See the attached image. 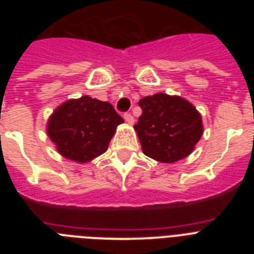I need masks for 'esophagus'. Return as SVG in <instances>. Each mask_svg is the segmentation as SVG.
<instances>
[{"instance_id":"34e87169","label":"esophagus","mask_w":254,"mask_h":254,"mask_svg":"<svg viewBox=\"0 0 254 254\" xmlns=\"http://www.w3.org/2000/svg\"><path fill=\"white\" fill-rule=\"evenodd\" d=\"M123 118H125V121L128 123V125H133L134 123V118L131 113H126L125 116H123Z\"/></svg>"}]
</instances>
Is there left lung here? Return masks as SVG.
<instances>
[{
    "instance_id": "1",
    "label": "left lung",
    "mask_w": 254,
    "mask_h": 254,
    "mask_svg": "<svg viewBox=\"0 0 254 254\" xmlns=\"http://www.w3.org/2000/svg\"><path fill=\"white\" fill-rule=\"evenodd\" d=\"M142 114L134 125L143 154L161 163H174L192 152L202 136L196 108L179 96L155 94L138 102Z\"/></svg>"
}]
</instances>
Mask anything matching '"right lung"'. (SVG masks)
Segmentation results:
<instances>
[{"instance_id":"obj_1","label":"right lung","mask_w":254,"mask_h":254,"mask_svg":"<svg viewBox=\"0 0 254 254\" xmlns=\"http://www.w3.org/2000/svg\"><path fill=\"white\" fill-rule=\"evenodd\" d=\"M123 118L108 102L82 96L58 107L48 121V136L58 152L77 163H86L107 151Z\"/></svg>"}]
</instances>
